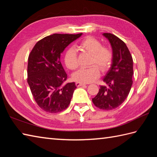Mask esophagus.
Instances as JSON below:
<instances>
[{
	"label": "esophagus",
	"mask_w": 157,
	"mask_h": 157,
	"mask_svg": "<svg viewBox=\"0 0 157 157\" xmlns=\"http://www.w3.org/2000/svg\"><path fill=\"white\" fill-rule=\"evenodd\" d=\"M75 85L77 87H79V86H85L86 84H84V83H80V82H76Z\"/></svg>",
	"instance_id": "1"
}]
</instances>
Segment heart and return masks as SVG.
Listing matches in <instances>:
<instances>
[{"label":"heart","mask_w":157,"mask_h":157,"mask_svg":"<svg viewBox=\"0 0 157 157\" xmlns=\"http://www.w3.org/2000/svg\"><path fill=\"white\" fill-rule=\"evenodd\" d=\"M79 48L82 51L91 54L88 68H82L73 75L75 82L90 83L96 80L101 75V71H105L111 66L113 53L111 48L102 45L99 40L92 36H87L79 42ZM65 63L69 69L75 70L78 67V55L75 49L69 48L65 55Z\"/></svg>","instance_id":"obj_1"}]
</instances>
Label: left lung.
Wrapping results in <instances>:
<instances>
[{"mask_svg": "<svg viewBox=\"0 0 157 157\" xmlns=\"http://www.w3.org/2000/svg\"><path fill=\"white\" fill-rule=\"evenodd\" d=\"M112 46L113 58L111 67L101 86L92 98L94 105L102 110H112L121 105L128 97L133 84V59L128 46L121 39L111 33L103 34Z\"/></svg>", "mask_w": 157, "mask_h": 157, "instance_id": "left-lung-1", "label": "left lung"}]
</instances>
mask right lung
<instances>
[{
  "mask_svg": "<svg viewBox=\"0 0 157 157\" xmlns=\"http://www.w3.org/2000/svg\"><path fill=\"white\" fill-rule=\"evenodd\" d=\"M82 34L48 36L37 42L29 53L27 81L36 102L43 111L61 112L70 104L77 87L74 82L63 84L67 75L60 56L70 43Z\"/></svg>",
  "mask_w": 157,
  "mask_h": 157,
  "instance_id": "add662e5",
  "label": "right lung"
}]
</instances>
